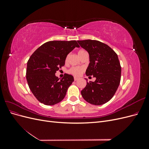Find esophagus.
I'll return each instance as SVG.
<instances>
[{"label": "esophagus", "instance_id": "obj_1", "mask_svg": "<svg viewBox=\"0 0 149 149\" xmlns=\"http://www.w3.org/2000/svg\"><path fill=\"white\" fill-rule=\"evenodd\" d=\"M74 81H78V78H76V77H74Z\"/></svg>", "mask_w": 149, "mask_h": 149}]
</instances>
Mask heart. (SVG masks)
<instances>
[{"label": "heart", "mask_w": 149, "mask_h": 149, "mask_svg": "<svg viewBox=\"0 0 149 149\" xmlns=\"http://www.w3.org/2000/svg\"><path fill=\"white\" fill-rule=\"evenodd\" d=\"M85 52L86 51H84V49H80V50L78 52L79 56ZM84 71V68L83 67H71V68L69 69L68 73L75 76H79L82 74V73Z\"/></svg>", "instance_id": "b5f03b06"}]
</instances>
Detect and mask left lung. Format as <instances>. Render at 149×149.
Returning a JSON list of instances; mask_svg holds the SVG:
<instances>
[{"label":"left lung","instance_id":"left-lung-1","mask_svg":"<svg viewBox=\"0 0 149 149\" xmlns=\"http://www.w3.org/2000/svg\"><path fill=\"white\" fill-rule=\"evenodd\" d=\"M89 55L86 76L95 81L88 82L81 91L84 100L94 105H102L111 100L120 81L121 66L116 53L107 45L97 40H78Z\"/></svg>","mask_w":149,"mask_h":149}]
</instances>
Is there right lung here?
<instances>
[{"instance_id":"obj_1","label":"right lung","mask_w":149,"mask_h":149,"mask_svg":"<svg viewBox=\"0 0 149 149\" xmlns=\"http://www.w3.org/2000/svg\"><path fill=\"white\" fill-rule=\"evenodd\" d=\"M75 47L76 40L49 41L38 48L27 62L26 78L35 97L45 105L56 104L63 100L73 76L65 74L60 79L55 73L65 64L66 58Z\"/></svg>"}]
</instances>
